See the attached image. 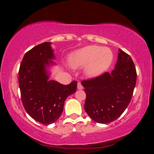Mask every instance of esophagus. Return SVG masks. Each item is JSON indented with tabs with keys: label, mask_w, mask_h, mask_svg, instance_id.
Returning a JSON list of instances; mask_svg holds the SVG:
<instances>
[{
	"label": "esophagus",
	"mask_w": 154,
	"mask_h": 154,
	"mask_svg": "<svg viewBox=\"0 0 154 154\" xmlns=\"http://www.w3.org/2000/svg\"><path fill=\"white\" fill-rule=\"evenodd\" d=\"M77 89L78 90H82L83 89V86L82 85L80 82L77 83Z\"/></svg>",
	"instance_id": "34e87169"
}]
</instances>
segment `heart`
I'll use <instances>...</instances> for the list:
<instances>
[{
    "label": "heart",
    "instance_id": "obj_1",
    "mask_svg": "<svg viewBox=\"0 0 154 154\" xmlns=\"http://www.w3.org/2000/svg\"><path fill=\"white\" fill-rule=\"evenodd\" d=\"M114 56L109 48L88 45L70 55L69 62L75 69L84 66V74L93 79L103 74L112 63Z\"/></svg>",
    "mask_w": 154,
    "mask_h": 154
}]
</instances>
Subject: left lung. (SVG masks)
Returning a JSON list of instances; mask_svg holds the SVG:
<instances>
[{
	"mask_svg": "<svg viewBox=\"0 0 154 154\" xmlns=\"http://www.w3.org/2000/svg\"><path fill=\"white\" fill-rule=\"evenodd\" d=\"M137 73L130 56L119 49L117 61L111 73L84 80L86 100L84 109L95 122L108 124L122 115L130 103Z\"/></svg>",
	"mask_w": 154,
	"mask_h": 154,
	"instance_id": "1",
	"label": "left lung"
}]
</instances>
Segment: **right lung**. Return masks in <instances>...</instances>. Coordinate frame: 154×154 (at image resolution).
<instances>
[{"mask_svg":"<svg viewBox=\"0 0 154 154\" xmlns=\"http://www.w3.org/2000/svg\"><path fill=\"white\" fill-rule=\"evenodd\" d=\"M55 59L51 43L45 42L26 53L19 71L23 106L32 119L43 125L59 119L65 100L77 90V81L64 85L50 79Z\"/></svg>","mask_w":154,"mask_h":154,"instance_id":"add662e5","label":"right lung"}]
</instances>
